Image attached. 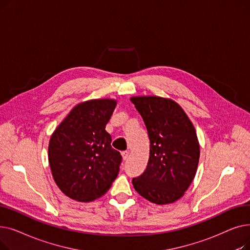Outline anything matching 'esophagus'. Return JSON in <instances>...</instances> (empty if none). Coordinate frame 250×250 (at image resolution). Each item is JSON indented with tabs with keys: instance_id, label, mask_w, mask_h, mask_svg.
Returning <instances> with one entry per match:
<instances>
[{
	"instance_id": "esophagus-1",
	"label": "esophagus",
	"mask_w": 250,
	"mask_h": 250,
	"mask_svg": "<svg viewBox=\"0 0 250 250\" xmlns=\"http://www.w3.org/2000/svg\"><path fill=\"white\" fill-rule=\"evenodd\" d=\"M128 154H129L128 151H123V152H122V156H123V159H124V160H125V159L127 158Z\"/></svg>"
}]
</instances>
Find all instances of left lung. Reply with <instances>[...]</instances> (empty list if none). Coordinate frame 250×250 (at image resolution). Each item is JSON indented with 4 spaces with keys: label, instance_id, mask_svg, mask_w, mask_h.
Segmentation results:
<instances>
[{
    "label": "left lung",
    "instance_id": "1",
    "mask_svg": "<svg viewBox=\"0 0 250 250\" xmlns=\"http://www.w3.org/2000/svg\"><path fill=\"white\" fill-rule=\"evenodd\" d=\"M130 101L145 123L150 140L147 168L133 178V186L151 203H174L188 188L198 168L200 145L195 129L173 100L143 96Z\"/></svg>",
    "mask_w": 250,
    "mask_h": 250
}]
</instances>
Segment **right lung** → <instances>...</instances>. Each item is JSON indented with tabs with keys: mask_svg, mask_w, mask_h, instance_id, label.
<instances>
[{
	"mask_svg": "<svg viewBox=\"0 0 250 250\" xmlns=\"http://www.w3.org/2000/svg\"><path fill=\"white\" fill-rule=\"evenodd\" d=\"M116 101L91 100L77 105L52 134L48 162L59 188L69 198L91 202L106 192L122 163L105 130Z\"/></svg>",
	"mask_w": 250,
	"mask_h": 250,
	"instance_id": "add662e5",
	"label": "right lung"
}]
</instances>
